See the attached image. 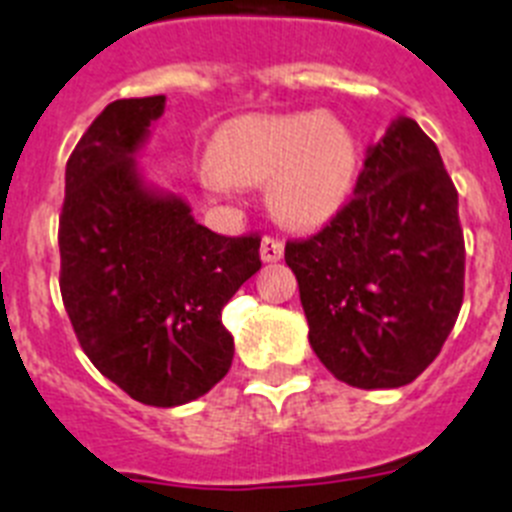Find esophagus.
Masks as SVG:
<instances>
[{"label":"esophagus","instance_id":"obj_1","mask_svg":"<svg viewBox=\"0 0 512 512\" xmlns=\"http://www.w3.org/2000/svg\"><path fill=\"white\" fill-rule=\"evenodd\" d=\"M262 262H278L283 257V242L275 237H265L260 242Z\"/></svg>","mask_w":512,"mask_h":512}]
</instances>
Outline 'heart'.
Segmentation results:
<instances>
[{
    "mask_svg": "<svg viewBox=\"0 0 512 512\" xmlns=\"http://www.w3.org/2000/svg\"><path fill=\"white\" fill-rule=\"evenodd\" d=\"M198 177L224 198L268 182L275 216L309 229L327 224L348 203L355 144L348 128L319 113L242 115L216 131Z\"/></svg>",
    "mask_w": 512,
    "mask_h": 512,
    "instance_id": "heart-1",
    "label": "heart"
}]
</instances>
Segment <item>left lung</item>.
<instances>
[{
  "label": "left lung",
  "mask_w": 512,
  "mask_h": 512,
  "mask_svg": "<svg viewBox=\"0 0 512 512\" xmlns=\"http://www.w3.org/2000/svg\"><path fill=\"white\" fill-rule=\"evenodd\" d=\"M353 201L306 242L286 244L311 350L335 379L397 389L451 335L464 299L459 193L412 118L368 149Z\"/></svg>",
  "instance_id": "obj_1"
}]
</instances>
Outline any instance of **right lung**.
Masks as SVG:
<instances>
[{
  "instance_id": "right-lung-1",
  "label": "right lung",
  "mask_w": 512,
  "mask_h": 512,
  "mask_svg": "<svg viewBox=\"0 0 512 512\" xmlns=\"http://www.w3.org/2000/svg\"><path fill=\"white\" fill-rule=\"evenodd\" d=\"M164 95L115 100L66 162L61 296L97 371L151 407H180L226 376L221 309L260 270V237H221L159 188L139 154Z\"/></svg>"
}]
</instances>
